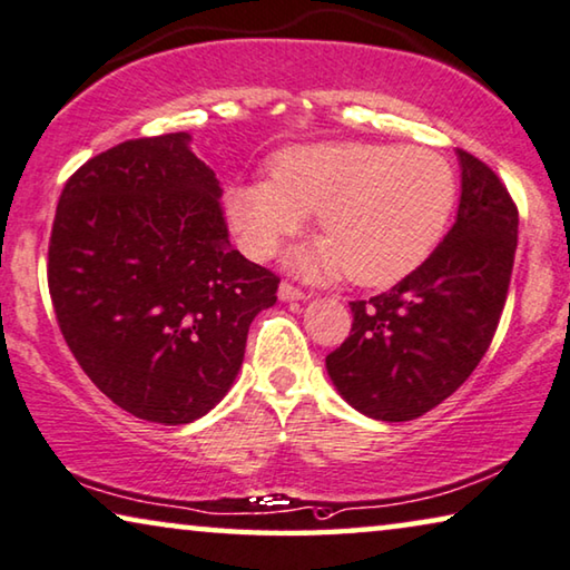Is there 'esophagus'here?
Segmentation results:
<instances>
[{
    "instance_id": "obj_1",
    "label": "esophagus",
    "mask_w": 570,
    "mask_h": 570,
    "mask_svg": "<svg viewBox=\"0 0 570 570\" xmlns=\"http://www.w3.org/2000/svg\"><path fill=\"white\" fill-rule=\"evenodd\" d=\"M304 296H307V294H304L302 288H296L292 284H286V282L278 286V299H282V302H302Z\"/></svg>"
}]
</instances>
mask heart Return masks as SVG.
Segmentation results:
<instances>
[{
	"label": "heart",
	"mask_w": 570,
	"mask_h": 570,
	"mask_svg": "<svg viewBox=\"0 0 570 570\" xmlns=\"http://www.w3.org/2000/svg\"><path fill=\"white\" fill-rule=\"evenodd\" d=\"M458 178L445 156L389 142H314L278 153L271 181L235 184L225 209L243 250L268 258L317 212L322 237L292 266L312 278L386 286L435 250Z\"/></svg>",
	"instance_id": "heart-1"
}]
</instances>
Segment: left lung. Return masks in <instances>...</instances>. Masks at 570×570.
Returning <instances> with one entry per match:
<instances>
[{"mask_svg":"<svg viewBox=\"0 0 570 570\" xmlns=\"http://www.w3.org/2000/svg\"><path fill=\"white\" fill-rule=\"evenodd\" d=\"M461 204L443 243L389 292L351 302L353 327L325 358L353 410L406 422L455 392L502 317L517 250V207L499 176L458 150Z\"/></svg>","mask_w":570,"mask_h":570,"instance_id":"left-lung-1","label":"left lung"}]
</instances>
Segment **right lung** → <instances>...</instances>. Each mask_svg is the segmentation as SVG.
I'll return each instance as SVG.
<instances>
[{"label":"right lung","mask_w":570,"mask_h":570,"mask_svg":"<svg viewBox=\"0 0 570 570\" xmlns=\"http://www.w3.org/2000/svg\"><path fill=\"white\" fill-rule=\"evenodd\" d=\"M189 132L127 140L68 178L48 248L61 333L101 394L186 424L230 392L278 276L233 250L223 186Z\"/></svg>","instance_id":"1"}]
</instances>
